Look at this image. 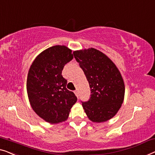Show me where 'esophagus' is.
<instances>
[{"label": "esophagus", "instance_id": "esophagus-1", "mask_svg": "<svg viewBox=\"0 0 155 155\" xmlns=\"http://www.w3.org/2000/svg\"><path fill=\"white\" fill-rule=\"evenodd\" d=\"M74 93L76 94V96H77L78 97V92L77 91H74Z\"/></svg>", "mask_w": 155, "mask_h": 155}]
</instances>
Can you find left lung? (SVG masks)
<instances>
[{"mask_svg":"<svg viewBox=\"0 0 155 155\" xmlns=\"http://www.w3.org/2000/svg\"><path fill=\"white\" fill-rule=\"evenodd\" d=\"M74 58L89 83V100L81 101L89 120L103 122L112 118L123 102L125 87L123 78L113 61L94 48L75 51Z\"/></svg>","mask_w":155,"mask_h":155,"instance_id":"1","label":"left lung"}]
</instances>
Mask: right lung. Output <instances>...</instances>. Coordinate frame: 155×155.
<instances>
[{
  "mask_svg": "<svg viewBox=\"0 0 155 155\" xmlns=\"http://www.w3.org/2000/svg\"><path fill=\"white\" fill-rule=\"evenodd\" d=\"M73 58L66 46L55 45L40 53L28 71L26 89L30 104L49 123L65 121L77 101L74 93L67 89L68 81L62 76L64 64Z\"/></svg>",
  "mask_w": 155,
  "mask_h": 155,
  "instance_id": "1",
  "label": "right lung"
}]
</instances>
